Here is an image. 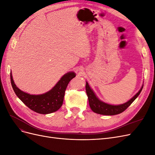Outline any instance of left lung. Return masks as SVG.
<instances>
[{
    "label": "left lung",
    "mask_w": 155,
    "mask_h": 155,
    "mask_svg": "<svg viewBox=\"0 0 155 155\" xmlns=\"http://www.w3.org/2000/svg\"><path fill=\"white\" fill-rule=\"evenodd\" d=\"M85 88L88 99L89 105H90L92 110L96 112L97 114L112 116L120 114L127 109V107H129L130 105V104L136 100V98L139 96L143 88V85L137 94L134 95L129 101L125 103L124 104H121L118 105H110L100 100L96 96L94 92H93L91 88L89 87L87 82H86Z\"/></svg>",
    "instance_id": "obj_1"
}]
</instances>
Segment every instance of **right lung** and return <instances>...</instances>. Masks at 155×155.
I'll return each mask as SVG.
<instances>
[{
  "label": "right lung",
  "mask_w": 155,
  "mask_h": 155,
  "mask_svg": "<svg viewBox=\"0 0 155 155\" xmlns=\"http://www.w3.org/2000/svg\"><path fill=\"white\" fill-rule=\"evenodd\" d=\"M76 77L74 72L64 74L57 84L47 92L39 95H32L21 91L13 80L10 73L12 86L17 96L33 111L37 113L47 114L57 111L62 106L65 91L72 79Z\"/></svg>",
  "instance_id": "add662e5"
}]
</instances>
